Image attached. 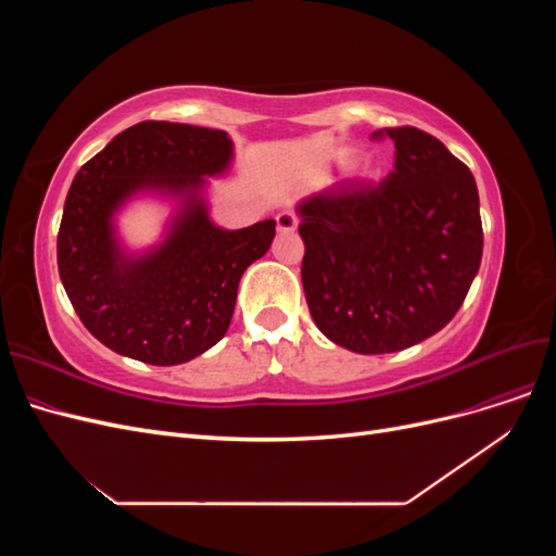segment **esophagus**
<instances>
[{
	"label": "esophagus",
	"instance_id": "34e87169",
	"mask_svg": "<svg viewBox=\"0 0 556 556\" xmlns=\"http://www.w3.org/2000/svg\"><path fill=\"white\" fill-rule=\"evenodd\" d=\"M276 225H278V231H280V233H292V231L296 229V215L290 213V211L278 213Z\"/></svg>",
	"mask_w": 556,
	"mask_h": 556
}]
</instances>
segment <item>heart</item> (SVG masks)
I'll use <instances>...</instances> for the list:
<instances>
[{
    "instance_id": "b5f03b06",
    "label": "heart",
    "mask_w": 556,
    "mask_h": 556,
    "mask_svg": "<svg viewBox=\"0 0 556 556\" xmlns=\"http://www.w3.org/2000/svg\"><path fill=\"white\" fill-rule=\"evenodd\" d=\"M355 160H357V155L350 153V150H345V153H341L339 160H336V162H339L341 166H348V164H352ZM357 176H362V178H374V172H371V169H359Z\"/></svg>"
}]
</instances>
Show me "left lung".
I'll return each mask as SVG.
<instances>
[{
  "instance_id": "left-lung-1",
  "label": "left lung",
  "mask_w": 556,
  "mask_h": 556,
  "mask_svg": "<svg viewBox=\"0 0 556 556\" xmlns=\"http://www.w3.org/2000/svg\"><path fill=\"white\" fill-rule=\"evenodd\" d=\"M394 143L378 188L315 194L296 206L301 282L313 323L359 355L422 343L457 315L482 260L476 178L431 134L376 131Z\"/></svg>"
}]
</instances>
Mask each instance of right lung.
Masks as SVG:
<instances>
[{"instance_id":"right-lung-1","label":"right lung","mask_w":556,"mask_h":556,"mask_svg":"<svg viewBox=\"0 0 556 556\" xmlns=\"http://www.w3.org/2000/svg\"><path fill=\"white\" fill-rule=\"evenodd\" d=\"M231 160L223 129L146 121L80 166L64 201L58 268L99 343L176 366L227 333L243 271L276 237V220L233 231L211 220L204 190ZM137 193L172 198L177 211L157 247L129 253L116 239L114 213Z\"/></svg>"}]
</instances>
